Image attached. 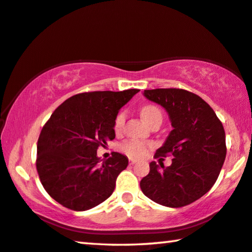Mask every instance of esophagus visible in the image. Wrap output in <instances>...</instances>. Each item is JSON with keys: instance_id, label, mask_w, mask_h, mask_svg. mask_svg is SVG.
Instances as JSON below:
<instances>
[{"instance_id": "34e87169", "label": "esophagus", "mask_w": 252, "mask_h": 252, "mask_svg": "<svg viewBox=\"0 0 252 252\" xmlns=\"http://www.w3.org/2000/svg\"><path fill=\"white\" fill-rule=\"evenodd\" d=\"M129 162H130V165H134V163L137 162V160H135V159H130Z\"/></svg>"}]
</instances>
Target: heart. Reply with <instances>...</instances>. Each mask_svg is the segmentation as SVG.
Returning a JSON list of instances; mask_svg holds the SVG:
<instances>
[{
  "mask_svg": "<svg viewBox=\"0 0 252 252\" xmlns=\"http://www.w3.org/2000/svg\"><path fill=\"white\" fill-rule=\"evenodd\" d=\"M157 115H161V112L158 107H156L154 105H146L141 109V117L148 123V125H149L151 120H153L155 117H157ZM125 121H126V112L125 111L119 112L114 120V130L117 131V132L122 129L123 125H125ZM147 147H148L147 143L142 141L129 140L122 143L121 150L131 158H140L142 156H145L147 151Z\"/></svg>",
  "mask_w": 252,
  "mask_h": 252,
  "instance_id": "b5f03b06",
  "label": "heart"
}]
</instances>
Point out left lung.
Masks as SVG:
<instances>
[{"label": "left lung", "instance_id": "1", "mask_svg": "<svg viewBox=\"0 0 252 252\" xmlns=\"http://www.w3.org/2000/svg\"><path fill=\"white\" fill-rule=\"evenodd\" d=\"M143 95L161 105L173 130L155 157L173 156L171 165L150 162L140 182L142 193L158 204L182 207L201 198L217 182L225 160L222 122L204 99L182 89L145 90Z\"/></svg>", "mask_w": 252, "mask_h": 252}]
</instances>
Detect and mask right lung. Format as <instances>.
Here are the masks:
<instances>
[{
  "label": "right lung",
  "mask_w": 252,
  "mask_h": 252,
  "mask_svg": "<svg viewBox=\"0 0 252 252\" xmlns=\"http://www.w3.org/2000/svg\"><path fill=\"white\" fill-rule=\"evenodd\" d=\"M138 92L76 94L54 111L39 135L35 166L43 189L56 202L86 211L111 196L129 160L113 153L102 161L96 151L115 138V117Z\"/></svg>",
  "instance_id": "add662e5"
}]
</instances>
